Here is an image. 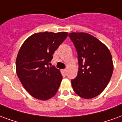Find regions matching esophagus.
Listing matches in <instances>:
<instances>
[{
	"label": "esophagus",
	"mask_w": 122,
	"mask_h": 122,
	"mask_svg": "<svg viewBox=\"0 0 122 122\" xmlns=\"http://www.w3.org/2000/svg\"><path fill=\"white\" fill-rule=\"evenodd\" d=\"M63 71H64V73L65 74H66V73H67V70H66V69L63 70Z\"/></svg>",
	"instance_id": "34e87169"
}]
</instances>
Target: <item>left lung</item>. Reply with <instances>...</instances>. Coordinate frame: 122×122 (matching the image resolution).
Returning <instances> with one entry per match:
<instances>
[{
    "label": "left lung",
    "mask_w": 122,
    "mask_h": 122,
    "mask_svg": "<svg viewBox=\"0 0 122 122\" xmlns=\"http://www.w3.org/2000/svg\"><path fill=\"white\" fill-rule=\"evenodd\" d=\"M69 37L77 51L79 63L77 77L71 80L73 89L82 98L97 96L106 88L112 75L111 52L89 34L71 32Z\"/></svg>",
    "instance_id": "1"
}]
</instances>
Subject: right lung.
Listing matches in <instances>:
<instances>
[{"label": "right lung", "instance_id": "add662e5", "mask_svg": "<svg viewBox=\"0 0 122 122\" xmlns=\"http://www.w3.org/2000/svg\"><path fill=\"white\" fill-rule=\"evenodd\" d=\"M67 32H40L30 36L19 51L16 71L24 88L38 99L47 100L56 94L62 76L49 67L53 54L67 38Z\"/></svg>", "mask_w": 122, "mask_h": 122}]
</instances>
